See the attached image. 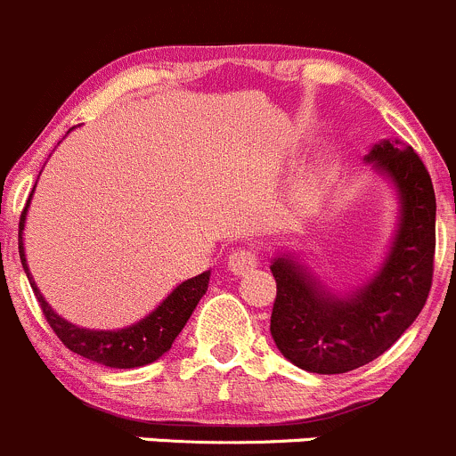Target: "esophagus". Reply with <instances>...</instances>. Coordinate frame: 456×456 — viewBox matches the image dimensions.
I'll return each mask as SVG.
<instances>
[{
    "label": "esophagus",
    "mask_w": 456,
    "mask_h": 456,
    "mask_svg": "<svg viewBox=\"0 0 456 456\" xmlns=\"http://www.w3.org/2000/svg\"><path fill=\"white\" fill-rule=\"evenodd\" d=\"M257 265V251L256 249H236L232 256H229V269L233 271V273H247L249 269H254Z\"/></svg>",
    "instance_id": "1"
}]
</instances>
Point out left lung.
<instances>
[{"label":"left lung","instance_id":"left-lung-1","mask_svg":"<svg viewBox=\"0 0 456 456\" xmlns=\"http://www.w3.org/2000/svg\"><path fill=\"white\" fill-rule=\"evenodd\" d=\"M402 196V227L375 280L355 296H330L291 257L271 265L275 300L271 335L289 362L339 375L388 351L424 309L435 271V190L424 160L402 141H384L369 159Z\"/></svg>","mask_w":456,"mask_h":456}]
</instances>
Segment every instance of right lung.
Returning a JSON list of instances; mask_svg holds the SVG:
<instances>
[{
	"mask_svg": "<svg viewBox=\"0 0 456 456\" xmlns=\"http://www.w3.org/2000/svg\"><path fill=\"white\" fill-rule=\"evenodd\" d=\"M26 209H28V202H26L20 218L21 265H24L26 275H28L30 287L41 306V314H44L50 329L54 330V335L61 339L63 346L70 348L77 355L86 357V360L110 366V369H136V366L151 364V362L159 360L163 353H167L169 348H172V342L176 339V335L181 333L183 326L190 320L191 311L196 309L200 297L205 296L207 284H209V271L178 284V287L165 297L163 305L156 311H151V314L147 315L145 320H141L139 324H132L121 330L79 329V326L70 324V322H66L63 317L54 314L48 306V302L44 300V296L39 293V289L32 282L28 266H26L24 245H21V229H24Z\"/></svg>",
	"mask_w": 456,
	"mask_h": 456,
	"instance_id": "right-lung-1",
	"label": "right lung"
}]
</instances>
